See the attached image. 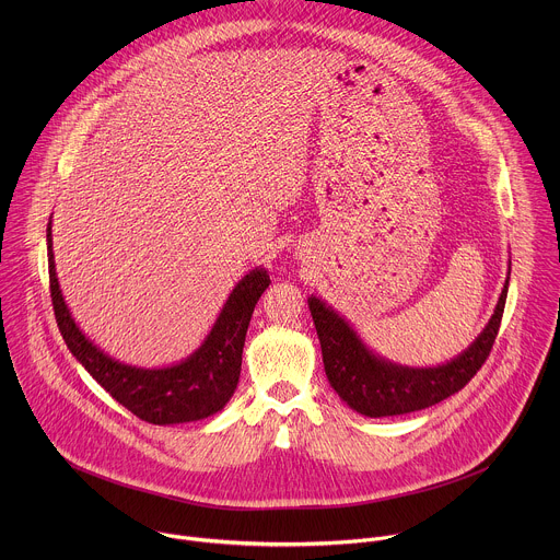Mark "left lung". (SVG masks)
Wrapping results in <instances>:
<instances>
[{
  "label": "left lung",
  "mask_w": 560,
  "mask_h": 560,
  "mask_svg": "<svg viewBox=\"0 0 560 560\" xmlns=\"http://www.w3.org/2000/svg\"><path fill=\"white\" fill-rule=\"evenodd\" d=\"M509 276L491 319L487 320L475 342L451 362L424 369L402 366L373 353L349 320L342 319L319 298H308L327 382L351 409L369 418L409 413L448 399L477 375L491 351L504 313Z\"/></svg>",
  "instance_id": "left-lung-1"
}]
</instances>
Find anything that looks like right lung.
Masks as SVG:
<instances>
[{
	"label": "right lung",
	"mask_w": 560,
	"mask_h": 560,
	"mask_svg": "<svg viewBox=\"0 0 560 560\" xmlns=\"http://www.w3.org/2000/svg\"><path fill=\"white\" fill-rule=\"evenodd\" d=\"M47 254L51 302L62 338L81 366L114 399L153 424L194 422L224 409L240 384L241 353L254 306L271 284L267 269L256 267L241 278L211 331L191 355L172 366L144 369L101 351L73 319L56 273L51 222L47 226Z\"/></svg>",
	"instance_id": "1"
}]
</instances>
